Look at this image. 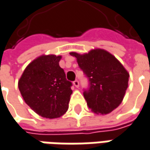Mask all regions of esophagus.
Returning <instances> with one entry per match:
<instances>
[{
  "instance_id": "obj_1",
  "label": "esophagus",
  "mask_w": 150,
  "mask_h": 150,
  "mask_svg": "<svg viewBox=\"0 0 150 150\" xmlns=\"http://www.w3.org/2000/svg\"><path fill=\"white\" fill-rule=\"evenodd\" d=\"M73 84H74V85H75L76 88H79V86H80V83H79V81H78V80H75V81L73 82Z\"/></svg>"
}]
</instances>
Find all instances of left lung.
<instances>
[{"mask_svg":"<svg viewBox=\"0 0 150 150\" xmlns=\"http://www.w3.org/2000/svg\"><path fill=\"white\" fill-rule=\"evenodd\" d=\"M75 56L90 81L84 97L87 105L97 115L109 114L121 104L128 88L129 74L118 59L103 49H94Z\"/></svg>","mask_w":150,"mask_h":150,"instance_id":"8db88e82","label":"left lung"}]
</instances>
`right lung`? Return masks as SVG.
Instances as JSON below:
<instances>
[{"mask_svg": "<svg viewBox=\"0 0 150 150\" xmlns=\"http://www.w3.org/2000/svg\"><path fill=\"white\" fill-rule=\"evenodd\" d=\"M61 55L42 54L24 70L18 87L25 102L37 115L47 119L62 116L69 108L72 83L59 66Z\"/></svg>", "mask_w": 150, "mask_h": 150, "instance_id": "add662e5", "label": "right lung"}]
</instances>
